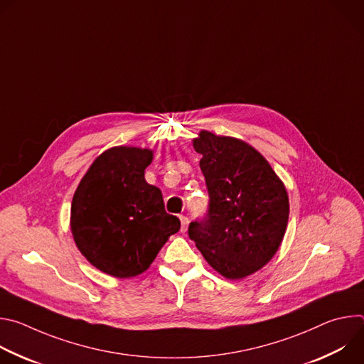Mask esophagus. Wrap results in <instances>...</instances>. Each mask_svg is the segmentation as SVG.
Instances as JSON below:
<instances>
[{"instance_id": "obj_1", "label": "esophagus", "mask_w": 364, "mask_h": 364, "mask_svg": "<svg viewBox=\"0 0 364 364\" xmlns=\"http://www.w3.org/2000/svg\"><path fill=\"white\" fill-rule=\"evenodd\" d=\"M180 222H181V232L184 233L186 230H187V228H188V218L187 216H180Z\"/></svg>"}]
</instances>
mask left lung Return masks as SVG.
<instances>
[{"instance_id": "1", "label": "left lung", "mask_w": 364, "mask_h": 364, "mask_svg": "<svg viewBox=\"0 0 364 364\" xmlns=\"http://www.w3.org/2000/svg\"><path fill=\"white\" fill-rule=\"evenodd\" d=\"M194 148L209 193L203 218L188 226L204 259L229 279L267 265L285 235L288 194L268 161L243 141L200 132Z\"/></svg>"}]
</instances>
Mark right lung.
I'll return each mask as SVG.
<instances>
[{
    "label": "right lung",
    "instance_id": "obj_1",
    "mask_svg": "<svg viewBox=\"0 0 364 364\" xmlns=\"http://www.w3.org/2000/svg\"><path fill=\"white\" fill-rule=\"evenodd\" d=\"M152 151L108 149L95 160L72 201V233L87 261L117 278L139 275L180 230L161 190L145 181Z\"/></svg>",
    "mask_w": 364,
    "mask_h": 364
}]
</instances>
